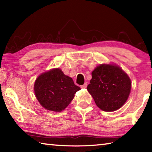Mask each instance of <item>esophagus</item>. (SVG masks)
<instances>
[{
    "mask_svg": "<svg viewBox=\"0 0 152 152\" xmlns=\"http://www.w3.org/2000/svg\"><path fill=\"white\" fill-rule=\"evenodd\" d=\"M87 87V84L86 83H84V84H82V85L80 86V88H86Z\"/></svg>",
    "mask_w": 152,
    "mask_h": 152,
    "instance_id": "34e87169",
    "label": "esophagus"
}]
</instances>
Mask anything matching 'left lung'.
<instances>
[{"label": "left lung", "mask_w": 152, "mask_h": 152, "mask_svg": "<svg viewBox=\"0 0 152 152\" xmlns=\"http://www.w3.org/2000/svg\"><path fill=\"white\" fill-rule=\"evenodd\" d=\"M131 88L129 77L119 66L101 64L92 71L87 90L98 107L104 111H114L127 101Z\"/></svg>", "instance_id": "left-lung-1"}]
</instances>
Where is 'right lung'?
<instances>
[{"mask_svg":"<svg viewBox=\"0 0 152 152\" xmlns=\"http://www.w3.org/2000/svg\"><path fill=\"white\" fill-rule=\"evenodd\" d=\"M80 90L73 80L60 68L52 69L36 79L34 92L36 98L45 109L60 112L72 101L74 94Z\"/></svg>","mask_w":152,"mask_h":152,"instance_id":"1","label":"right lung"}]
</instances>
